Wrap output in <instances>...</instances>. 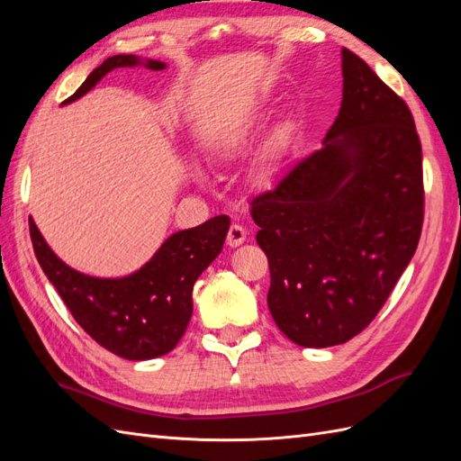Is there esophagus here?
Listing matches in <instances>:
<instances>
[{
	"mask_svg": "<svg viewBox=\"0 0 461 461\" xmlns=\"http://www.w3.org/2000/svg\"><path fill=\"white\" fill-rule=\"evenodd\" d=\"M246 236H248V230L242 225H236V222H234V225H230L229 234H227V244L230 248L240 246V244L246 242Z\"/></svg>",
	"mask_w": 461,
	"mask_h": 461,
	"instance_id": "34e87169",
	"label": "esophagus"
}]
</instances>
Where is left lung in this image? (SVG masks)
Listing matches in <instances>:
<instances>
[{
  "mask_svg": "<svg viewBox=\"0 0 461 461\" xmlns=\"http://www.w3.org/2000/svg\"><path fill=\"white\" fill-rule=\"evenodd\" d=\"M342 104L323 148L252 200L269 312L303 348L364 330L410 265L423 225L421 142L406 102L342 48Z\"/></svg>",
  "mask_w": 461,
  "mask_h": 461,
  "instance_id": "obj_1",
  "label": "left lung"
}]
</instances>
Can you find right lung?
Instances as JSON below:
<instances>
[{"label": "right lung", "instance_id": "right-lung-1", "mask_svg": "<svg viewBox=\"0 0 461 461\" xmlns=\"http://www.w3.org/2000/svg\"><path fill=\"white\" fill-rule=\"evenodd\" d=\"M144 65L163 71V61L138 55H113L95 67L82 86L63 102L71 104L90 92L119 67ZM36 259L59 292L68 312L90 337L124 359L142 361L169 354L183 339L192 317V288L222 249L230 219L217 215L202 225L167 239L140 269L119 278H100L68 267L55 256L29 219Z\"/></svg>", "mask_w": 461, "mask_h": 461}]
</instances>
